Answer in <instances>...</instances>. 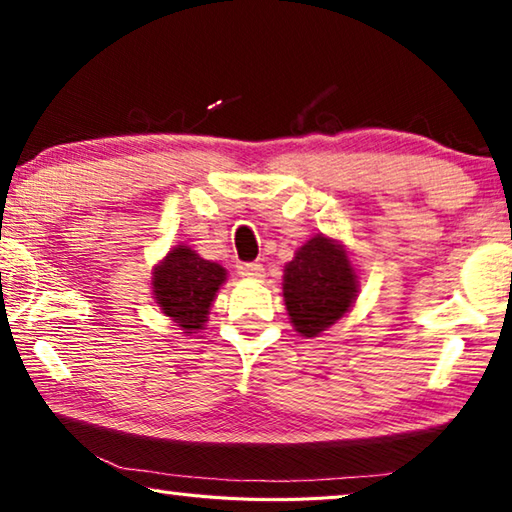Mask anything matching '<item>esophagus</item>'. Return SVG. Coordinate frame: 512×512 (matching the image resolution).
<instances>
[{"label":"esophagus","mask_w":512,"mask_h":512,"mask_svg":"<svg viewBox=\"0 0 512 512\" xmlns=\"http://www.w3.org/2000/svg\"><path fill=\"white\" fill-rule=\"evenodd\" d=\"M239 273L248 277V280H262L264 277V266L259 262H246L239 266Z\"/></svg>","instance_id":"1"}]
</instances>
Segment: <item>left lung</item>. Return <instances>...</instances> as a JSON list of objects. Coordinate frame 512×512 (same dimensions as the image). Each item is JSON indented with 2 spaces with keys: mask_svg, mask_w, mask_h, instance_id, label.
I'll return each instance as SVG.
<instances>
[{
  "mask_svg": "<svg viewBox=\"0 0 512 512\" xmlns=\"http://www.w3.org/2000/svg\"><path fill=\"white\" fill-rule=\"evenodd\" d=\"M282 293L291 325L311 339L348 314L359 280L339 241L316 235L284 266Z\"/></svg>",
  "mask_w": 512,
  "mask_h": 512,
  "instance_id": "obj_1",
  "label": "left lung"
}]
</instances>
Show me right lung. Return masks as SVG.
Returning a JSON list of instances; mask_svg holds the SVG:
<instances>
[{"label": "right lung", "mask_w": 512, "mask_h": 512, "mask_svg": "<svg viewBox=\"0 0 512 512\" xmlns=\"http://www.w3.org/2000/svg\"><path fill=\"white\" fill-rule=\"evenodd\" d=\"M225 277L228 273L221 264L203 259L189 246H173L153 268V298L183 334H196L205 327Z\"/></svg>", "instance_id": "obj_1"}]
</instances>
